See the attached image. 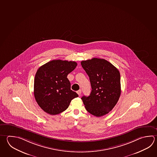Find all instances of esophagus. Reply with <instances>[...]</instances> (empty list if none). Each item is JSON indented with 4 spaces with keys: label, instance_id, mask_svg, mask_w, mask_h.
I'll return each mask as SVG.
<instances>
[{
    "label": "esophagus",
    "instance_id": "obj_1",
    "mask_svg": "<svg viewBox=\"0 0 157 157\" xmlns=\"http://www.w3.org/2000/svg\"><path fill=\"white\" fill-rule=\"evenodd\" d=\"M81 92H82V91H81V90H78L77 91V93H78V94L79 95V96H80V95H81Z\"/></svg>",
    "mask_w": 157,
    "mask_h": 157
}]
</instances>
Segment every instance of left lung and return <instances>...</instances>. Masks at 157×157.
Returning a JSON list of instances; mask_svg holds the SVG:
<instances>
[{
  "mask_svg": "<svg viewBox=\"0 0 157 157\" xmlns=\"http://www.w3.org/2000/svg\"><path fill=\"white\" fill-rule=\"evenodd\" d=\"M81 65L89 77L92 92L82 97L86 110L100 117L110 112L121 93V75L117 68L104 59L83 60Z\"/></svg>",
  "mask_w": 157,
  "mask_h": 157,
  "instance_id": "obj_1",
  "label": "left lung"
}]
</instances>
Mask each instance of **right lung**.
Instances as JSON below:
<instances>
[{
	"mask_svg": "<svg viewBox=\"0 0 157 157\" xmlns=\"http://www.w3.org/2000/svg\"><path fill=\"white\" fill-rule=\"evenodd\" d=\"M75 62L53 60L39 68L34 83L36 101L44 112L56 115L68 108L71 100L78 95L71 89L67 78L77 67Z\"/></svg>",
	"mask_w": 157,
	"mask_h": 157,
	"instance_id": "right-lung-1",
	"label": "right lung"
}]
</instances>
